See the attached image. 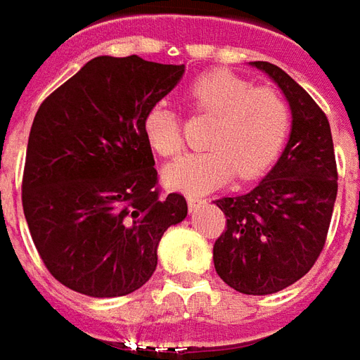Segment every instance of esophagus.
Returning a JSON list of instances; mask_svg holds the SVG:
<instances>
[{"label": "esophagus", "instance_id": "obj_1", "mask_svg": "<svg viewBox=\"0 0 360 360\" xmlns=\"http://www.w3.org/2000/svg\"><path fill=\"white\" fill-rule=\"evenodd\" d=\"M202 205H205V200H202V198H188V207H190V212L200 210Z\"/></svg>", "mask_w": 360, "mask_h": 360}]
</instances>
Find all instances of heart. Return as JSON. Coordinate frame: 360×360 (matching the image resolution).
Returning a JSON list of instances; mask_svg holds the SVG:
<instances>
[{
  "label": "heart",
  "mask_w": 360,
  "mask_h": 360,
  "mask_svg": "<svg viewBox=\"0 0 360 360\" xmlns=\"http://www.w3.org/2000/svg\"><path fill=\"white\" fill-rule=\"evenodd\" d=\"M198 111L215 115L207 150L180 156L165 168V182L186 194L200 195L225 184L235 172L243 180L264 174L284 148L290 133V108L280 91L255 88L227 70L207 72L188 88ZM150 148L165 158L182 150L180 119L168 103L150 105L143 117Z\"/></svg>",
  "instance_id": "obj_1"
}]
</instances>
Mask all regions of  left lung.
Instances as JSON below:
<instances>
[{"mask_svg":"<svg viewBox=\"0 0 360 360\" xmlns=\"http://www.w3.org/2000/svg\"><path fill=\"white\" fill-rule=\"evenodd\" d=\"M274 80L292 111L278 162L249 194L215 200L227 227L213 245L219 278L241 294L288 288L316 264L337 198V165L326 113L270 62H251Z\"/></svg>","mask_w":360,"mask_h":360,"instance_id":"obj_1","label":"left lung"}]
</instances>
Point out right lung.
Wrapping results in <instances>:
<instances>
[{
	"mask_svg": "<svg viewBox=\"0 0 360 360\" xmlns=\"http://www.w3.org/2000/svg\"><path fill=\"white\" fill-rule=\"evenodd\" d=\"M184 64L98 56L41 103L29 133L23 212L54 278L91 298L139 290L168 227L188 215L160 195L143 117L172 91Z\"/></svg>",
	"mask_w": 360,
	"mask_h": 360,
	"instance_id": "right-lung-1",
	"label": "right lung"
}]
</instances>
